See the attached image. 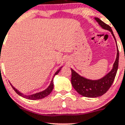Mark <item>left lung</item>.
I'll return each mask as SVG.
<instances>
[{"label": "left lung", "instance_id": "1", "mask_svg": "<svg viewBox=\"0 0 125 125\" xmlns=\"http://www.w3.org/2000/svg\"><path fill=\"white\" fill-rule=\"evenodd\" d=\"M94 19L103 29L108 30L111 32L116 43L114 34L113 32L112 29L110 25H107L106 24L103 22L99 18L95 17ZM118 61L119 51L118 48L117 47L116 57V60L113 64L111 71H110L103 78L99 79H95V80L89 79L88 78H84L83 76H80L75 71L71 68V73H71V75H72L71 84L73 86L75 90L83 96L87 97V98H97V97L103 95L104 94L106 93L108 89H110L114 81L118 68Z\"/></svg>", "mask_w": 125, "mask_h": 125}]
</instances>
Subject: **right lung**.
<instances>
[{
	"label": "right lung",
	"instance_id": "add662e5",
	"mask_svg": "<svg viewBox=\"0 0 125 125\" xmlns=\"http://www.w3.org/2000/svg\"><path fill=\"white\" fill-rule=\"evenodd\" d=\"M62 68V66H61V67L59 69H57V71L55 73L51 81L50 84H49V86L47 87L46 89L43 90L42 91H41V92L36 93H35V94H31V95H26V94H24L23 93H21L20 91H19L18 90L16 89V88H14V87L10 83V84L11 86L12 87V88L14 89V91L16 92V93L18 94L19 95L25 98V99H27V100H40V99H42V98H45V97H46L47 96L49 95V94L52 92V89H53V88H54V81H53V80H54V76H56V75H57V74L59 73V71H60Z\"/></svg>",
	"mask_w": 125,
	"mask_h": 125
}]
</instances>
